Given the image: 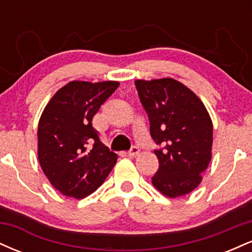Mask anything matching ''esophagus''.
Listing matches in <instances>:
<instances>
[{
  "label": "esophagus",
  "instance_id": "1",
  "mask_svg": "<svg viewBox=\"0 0 252 252\" xmlns=\"http://www.w3.org/2000/svg\"><path fill=\"white\" fill-rule=\"evenodd\" d=\"M138 154H140V149H138L137 147H132V148L129 150L128 156H130V158H136Z\"/></svg>",
  "mask_w": 252,
  "mask_h": 252
}]
</instances>
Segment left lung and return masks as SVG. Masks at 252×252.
Instances as JSON below:
<instances>
[{"instance_id": "left-lung-1", "label": "left lung", "mask_w": 252, "mask_h": 252, "mask_svg": "<svg viewBox=\"0 0 252 252\" xmlns=\"http://www.w3.org/2000/svg\"><path fill=\"white\" fill-rule=\"evenodd\" d=\"M150 122L158 169L152 184L168 198L186 195L202 180L212 158L213 126L206 106L192 90L173 79L135 80Z\"/></svg>"}]
</instances>
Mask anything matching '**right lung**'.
Here are the masks:
<instances>
[{"instance_id":"obj_1","label":"right lung","mask_w":252,"mask_h":252,"mask_svg":"<svg viewBox=\"0 0 252 252\" xmlns=\"http://www.w3.org/2000/svg\"><path fill=\"white\" fill-rule=\"evenodd\" d=\"M118 85L114 80H72L43 109L37 158L52 186L65 196L82 199L94 193L117 162L92 128V118Z\"/></svg>"}]
</instances>
